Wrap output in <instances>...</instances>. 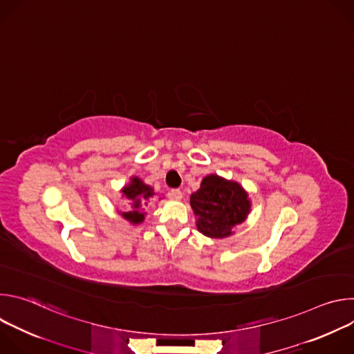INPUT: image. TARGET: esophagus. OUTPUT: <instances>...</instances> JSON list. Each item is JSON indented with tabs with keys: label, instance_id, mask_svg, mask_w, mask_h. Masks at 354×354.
<instances>
[{
	"label": "esophagus",
	"instance_id": "esophagus-1",
	"mask_svg": "<svg viewBox=\"0 0 354 354\" xmlns=\"http://www.w3.org/2000/svg\"><path fill=\"white\" fill-rule=\"evenodd\" d=\"M169 197L175 198V200H180L182 198V192L179 189H171L169 190Z\"/></svg>",
	"mask_w": 354,
	"mask_h": 354
}]
</instances>
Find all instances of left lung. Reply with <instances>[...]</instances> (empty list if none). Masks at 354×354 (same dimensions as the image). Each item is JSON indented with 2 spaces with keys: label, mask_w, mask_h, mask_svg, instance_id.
<instances>
[{
  "label": "left lung",
  "mask_w": 354,
  "mask_h": 354,
  "mask_svg": "<svg viewBox=\"0 0 354 354\" xmlns=\"http://www.w3.org/2000/svg\"><path fill=\"white\" fill-rule=\"evenodd\" d=\"M197 217V230L210 238H225L236 224L245 221L250 203L246 192L236 183L217 175L206 176L190 196Z\"/></svg>",
  "instance_id": "obj_1"
}]
</instances>
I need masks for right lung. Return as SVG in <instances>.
Returning <instances> with one entry per match:
<instances>
[{
    "mask_svg": "<svg viewBox=\"0 0 354 354\" xmlns=\"http://www.w3.org/2000/svg\"><path fill=\"white\" fill-rule=\"evenodd\" d=\"M123 194L133 201V210L127 213H122V216L129 220L133 224H138L144 220V213H142V203L144 200L151 197L154 194L153 187H149L148 185L142 183L138 178H133L130 185L123 187Z\"/></svg>",
    "mask_w": 354,
    "mask_h": 354,
    "instance_id": "1",
    "label": "right lung"
}]
</instances>
